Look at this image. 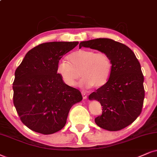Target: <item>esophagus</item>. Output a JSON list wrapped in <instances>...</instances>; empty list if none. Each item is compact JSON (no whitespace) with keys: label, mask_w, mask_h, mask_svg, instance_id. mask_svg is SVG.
<instances>
[{"label":"esophagus","mask_w":157,"mask_h":157,"mask_svg":"<svg viewBox=\"0 0 157 157\" xmlns=\"http://www.w3.org/2000/svg\"><path fill=\"white\" fill-rule=\"evenodd\" d=\"M82 97H83V98H84V99H86V98H87V95H86V94L85 93H84V92H82Z\"/></svg>","instance_id":"34e87169"}]
</instances>
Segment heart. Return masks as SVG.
Instances as JSON below:
<instances>
[{
	"instance_id": "b5f03b06",
	"label": "heart",
	"mask_w": 157,
	"mask_h": 157,
	"mask_svg": "<svg viewBox=\"0 0 157 157\" xmlns=\"http://www.w3.org/2000/svg\"><path fill=\"white\" fill-rule=\"evenodd\" d=\"M67 59V62H59L57 66V73L67 86H74L80 76L82 78L80 84L84 88H100L109 80L113 63L105 52L79 49Z\"/></svg>"
}]
</instances>
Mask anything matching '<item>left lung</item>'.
Wrapping results in <instances>:
<instances>
[{
	"instance_id": "obj_1",
	"label": "left lung",
	"mask_w": 157,
	"mask_h": 157,
	"mask_svg": "<svg viewBox=\"0 0 157 157\" xmlns=\"http://www.w3.org/2000/svg\"><path fill=\"white\" fill-rule=\"evenodd\" d=\"M82 46L105 52L113 63L108 82L89 96L102 106L96 124L109 131H118L131 124L142 111L145 97L144 77L134 52L124 44L109 39L96 38L82 41Z\"/></svg>"
}]
</instances>
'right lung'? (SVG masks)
Returning <instances> with one entry per match:
<instances>
[{
	"mask_svg": "<svg viewBox=\"0 0 157 157\" xmlns=\"http://www.w3.org/2000/svg\"><path fill=\"white\" fill-rule=\"evenodd\" d=\"M78 44L48 42L30 50L15 71L13 102L20 120L44 135L64 127L71 108L82 100L81 92L67 86L57 73L63 55Z\"/></svg>",
	"mask_w": 157,
	"mask_h": 157,
	"instance_id": "obj_1",
	"label": "right lung"
}]
</instances>
